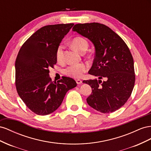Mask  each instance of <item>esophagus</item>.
I'll return each instance as SVG.
<instances>
[{"label": "esophagus", "mask_w": 151, "mask_h": 151, "mask_svg": "<svg viewBox=\"0 0 151 151\" xmlns=\"http://www.w3.org/2000/svg\"><path fill=\"white\" fill-rule=\"evenodd\" d=\"M76 83H77V84H81V83H82V81H81V80H79V79L76 80Z\"/></svg>", "instance_id": "1"}]
</instances>
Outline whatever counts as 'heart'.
<instances>
[{"instance_id":"1","label":"heart","mask_w":151,"mask_h":151,"mask_svg":"<svg viewBox=\"0 0 151 151\" xmlns=\"http://www.w3.org/2000/svg\"><path fill=\"white\" fill-rule=\"evenodd\" d=\"M71 45L77 51L80 53H84L87 50L88 44L87 40L83 37H77L73 38L71 42ZM56 59L58 62H62L64 59V47L59 45L56 50ZM88 66L85 63L73 64L68 66L63 70L66 75L78 78H81L83 73L88 70Z\"/></svg>"}]
</instances>
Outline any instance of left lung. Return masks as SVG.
<instances>
[{"label":"left lung","mask_w":151,"mask_h":151,"mask_svg":"<svg viewBox=\"0 0 151 151\" xmlns=\"http://www.w3.org/2000/svg\"><path fill=\"white\" fill-rule=\"evenodd\" d=\"M73 31L87 38L96 49L88 73L99 80L83 81L92 90L87 99L88 104L102 113L118 110L130 97L135 85L134 63L127 45L118 34L103 24H76ZM102 78L105 80L102 82Z\"/></svg>","instance_id":"obj_1"}]
</instances>
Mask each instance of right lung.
I'll return each mask as SVG.
<instances>
[{
	"instance_id": "obj_1",
	"label": "right lung",
	"mask_w": 151,
	"mask_h": 151,
	"mask_svg": "<svg viewBox=\"0 0 151 151\" xmlns=\"http://www.w3.org/2000/svg\"><path fill=\"white\" fill-rule=\"evenodd\" d=\"M74 25L58 24L43 27L21 46L15 62L17 92L28 108L38 115H47L61 104L66 92L76 86L70 77L52 81L50 67L57 63L56 50Z\"/></svg>"
}]
</instances>
